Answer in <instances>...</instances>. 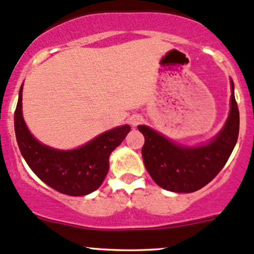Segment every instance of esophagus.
<instances>
[{
    "label": "esophagus",
    "mask_w": 254,
    "mask_h": 254,
    "mask_svg": "<svg viewBox=\"0 0 254 254\" xmlns=\"http://www.w3.org/2000/svg\"><path fill=\"white\" fill-rule=\"evenodd\" d=\"M143 121V119H141L140 116H132L130 117V124L133 125V126H138L140 122Z\"/></svg>",
    "instance_id": "esophagus-1"
}]
</instances>
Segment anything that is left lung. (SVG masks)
Segmentation results:
<instances>
[{"mask_svg":"<svg viewBox=\"0 0 254 254\" xmlns=\"http://www.w3.org/2000/svg\"><path fill=\"white\" fill-rule=\"evenodd\" d=\"M230 114L222 132L207 145L187 148L173 144L146 126H138L145 138L141 155L146 171L157 185L173 192H193L222 171L236 145L240 115L231 81Z\"/></svg>","mask_w":254,"mask_h":254,"instance_id":"1","label":"left lung"}]
</instances>
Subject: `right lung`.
<instances>
[{
	"label": "right lung",
	"instance_id": "1",
	"mask_svg": "<svg viewBox=\"0 0 254 254\" xmlns=\"http://www.w3.org/2000/svg\"><path fill=\"white\" fill-rule=\"evenodd\" d=\"M21 91L14 113L18 146L31 171L57 191L70 196L93 192L104 182L109 171V156L122 143L130 127H116L98 135L86 145L69 151L51 149L39 143L29 132L21 115Z\"/></svg>",
	"mask_w": 254,
	"mask_h": 254
}]
</instances>
